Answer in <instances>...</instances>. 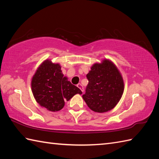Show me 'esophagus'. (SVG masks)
I'll return each instance as SVG.
<instances>
[{
	"mask_svg": "<svg viewBox=\"0 0 159 159\" xmlns=\"http://www.w3.org/2000/svg\"><path fill=\"white\" fill-rule=\"evenodd\" d=\"M77 87H79V88L80 90H81L82 92H83V85H81V84L79 83V84H78V85H77Z\"/></svg>",
	"mask_w": 159,
	"mask_h": 159,
	"instance_id": "obj_1",
	"label": "esophagus"
}]
</instances>
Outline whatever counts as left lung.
Segmentation results:
<instances>
[{
	"label": "left lung",
	"instance_id": "1",
	"mask_svg": "<svg viewBox=\"0 0 159 159\" xmlns=\"http://www.w3.org/2000/svg\"><path fill=\"white\" fill-rule=\"evenodd\" d=\"M87 79L89 83L83 98L89 109L97 113L113 109L124 89L122 76L114 63L104 59L101 63L93 64Z\"/></svg>",
	"mask_w": 159,
	"mask_h": 159
}]
</instances>
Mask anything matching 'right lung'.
I'll return each instance as SVG.
<instances>
[{
	"label": "right lung",
	"instance_id": "add662e5",
	"mask_svg": "<svg viewBox=\"0 0 159 159\" xmlns=\"http://www.w3.org/2000/svg\"><path fill=\"white\" fill-rule=\"evenodd\" d=\"M31 89L37 102L50 111H60L66 100L82 93L63 76L59 64L50 60L44 61L37 70L31 80Z\"/></svg>",
	"mask_w": 159,
	"mask_h": 159
}]
</instances>
